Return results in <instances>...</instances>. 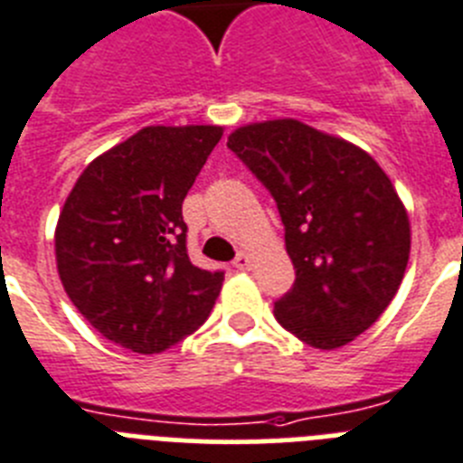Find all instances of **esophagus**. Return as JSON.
<instances>
[{
  "mask_svg": "<svg viewBox=\"0 0 463 463\" xmlns=\"http://www.w3.org/2000/svg\"><path fill=\"white\" fill-rule=\"evenodd\" d=\"M249 265H251V259H249L247 251H240L232 260V268H237V270H249Z\"/></svg>",
  "mask_w": 463,
  "mask_h": 463,
  "instance_id": "esophagus-1",
  "label": "esophagus"
}]
</instances>
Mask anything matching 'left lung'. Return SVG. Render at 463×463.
Wrapping results in <instances>:
<instances>
[{
	"instance_id": "8db88e82",
	"label": "left lung",
	"mask_w": 463,
	"mask_h": 463,
	"mask_svg": "<svg viewBox=\"0 0 463 463\" xmlns=\"http://www.w3.org/2000/svg\"><path fill=\"white\" fill-rule=\"evenodd\" d=\"M228 148L275 198L296 281L281 326L317 349L352 343L387 309L410 256V221L380 165L300 120L244 126Z\"/></svg>"
}]
</instances>
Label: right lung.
Here are the masks:
<instances>
[{
	"instance_id": "1",
	"label": "right lung",
	"mask_w": 463,
	"mask_h": 463,
	"mask_svg": "<svg viewBox=\"0 0 463 463\" xmlns=\"http://www.w3.org/2000/svg\"><path fill=\"white\" fill-rule=\"evenodd\" d=\"M223 130L151 126L92 160L60 212L55 259L76 309L107 340L158 354L203 326L223 270L188 259L182 204Z\"/></svg>"
}]
</instances>
